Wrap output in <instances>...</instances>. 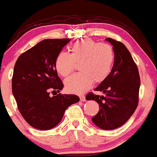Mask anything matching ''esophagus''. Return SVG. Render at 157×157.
<instances>
[{
	"mask_svg": "<svg viewBox=\"0 0 157 157\" xmlns=\"http://www.w3.org/2000/svg\"><path fill=\"white\" fill-rule=\"evenodd\" d=\"M80 101H86V97L84 95L80 96Z\"/></svg>",
	"mask_w": 157,
	"mask_h": 157,
	"instance_id": "obj_1",
	"label": "esophagus"
}]
</instances>
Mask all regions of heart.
<instances>
[{
  "label": "heart",
  "mask_w": 157,
  "mask_h": 157,
  "mask_svg": "<svg viewBox=\"0 0 157 157\" xmlns=\"http://www.w3.org/2000/svg\"><path fill=\"white\" fill-rule=\"evenodd\" d=\"M115 53L111 45L83 39L74 43L70 53L61 52L55 59V68L60 75L67 77L79 63L80 73L75 74L65 81L71 92L82 94L92 86L93 82L104 81L113 69Z\"/></svg>",
  "instance_id": "b5f03b06"
}]
</instances>
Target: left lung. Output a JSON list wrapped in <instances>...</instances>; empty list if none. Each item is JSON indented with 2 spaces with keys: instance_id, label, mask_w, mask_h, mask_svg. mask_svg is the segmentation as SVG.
<instances>
[{
  "instance_id": "left-lung-1",
  "label": "left lung",
  "mask_w": 157,
  "mask_h": 157,
  "mask_svg": "<svg viewBox=\"0 0 157 157\" xmlns=\"http://www.w3.org/2000/svg\"><path fill=\"white\" fill-rule=\"evenodd\" d=\"M106 41L113 45L114 65L107 78L94 89L102 92L104 95L90 92L86 99L99 104V112L92 120L96 126L108 130L123 125L135 112L139 103L140 77L137 65L126 46L111 38Z\"/></svg>"
}]
</instances>
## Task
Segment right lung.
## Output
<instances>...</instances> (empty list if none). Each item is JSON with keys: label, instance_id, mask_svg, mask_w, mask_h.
Returning <instances> with one entry per match:
<instances>
[{"label": "right lung", "instance_id": "1", "mask_svg": "<svg viewBox=\"0 0 157 157\" xmlns=\"http://www.w3.org/2000/svg\"><path fill=\"white\" fill-rule=\"evenodd\" d=\"M70 41L44 39L21 54L15 64L13 94L23 118L38 130L56 127L65 109L80 101L75 94L50 95L51 91L59 92L64 86L57 75L55 59Z\"/></svg>", "mask_w": 157, "mask_h": 157}]
</instances>
